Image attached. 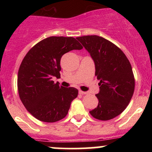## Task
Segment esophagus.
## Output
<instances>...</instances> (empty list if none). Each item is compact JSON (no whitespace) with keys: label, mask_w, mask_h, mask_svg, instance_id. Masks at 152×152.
I'll return each instance as SVG.
<instances>
[{"label":"esophagus","mask_w":152,"mask_h":152,"mask_svg":"<svg viewBox=\"0 0 152 152\" xmlns=\"http://www.w3.org/2000/svg\"><path fill=\"white\" fill-rule=\"evenodd\" d=\"M79 93H80L81 95H86V94H87V92H84V91H82V90H79Z\"/></svg>","instance_id":"1"}]
</instances>
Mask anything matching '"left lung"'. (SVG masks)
Returning <instances> with one entry per match:
<instances>
[{
	"label": "left lung",
	"instance_id": "obj_1",
	"mask_svg": "<svg viewBox=\"0 0 152 152\" xmlns=\"http://www.w3.org/2000/svg\"><path fill=\"white\" fill-rule=\"evenodd\" d=\"M90 53L96 66L100 92L99 104L90 111L96 119L108 121L126 108L134 91V74L129 61L117 45L97 35L76 37Z\"/></svg>",
	"mask_w": 152,
	"mask_h": 152
}]
</instances>
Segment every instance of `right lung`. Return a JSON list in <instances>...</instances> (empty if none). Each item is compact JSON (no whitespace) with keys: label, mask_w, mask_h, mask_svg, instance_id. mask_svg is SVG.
I'll use <instances>...</instances> for the list:
<instances>
[{"label":"right lung","mask_w":152,"mask_h":152,"mask_svg":"<svg viewBox=\"0 0 152 152\" xmlns=\"http://www.w3.org/2000/svg\"><path fill=\"white\" fill-rule=\"evenodd\" d=\"M82 48L72 37H50L34 45L23 58L18 70V93L26 109L39 121L53 123L67 115L79 90L59 86L52 79L60 77L62 56Z\"/></svg>","instance_id":"right-lung-1"}]
</instances>
